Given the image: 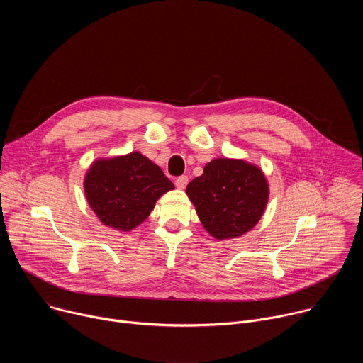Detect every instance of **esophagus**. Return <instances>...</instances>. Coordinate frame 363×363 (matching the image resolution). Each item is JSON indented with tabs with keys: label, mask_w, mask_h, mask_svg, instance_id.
<instances>
[{
	"label": "esophagus",
	"mask_w": 363,
	"mask_h": 363,
	"mask_svg": "<svg viewBox=\"0 0 363 363\" xmlns=\"http://www.w3.org/2000/svg\"><path fill=\"white\" fill-rule=\"evenodd\" d=\"M186 184H188V177H186V175L178 177V178L175 179V185H177V188H179V189H184V188L186 186Z\"/></svg>",
	"instance_id": "esophagus-1"
}]
</instances>
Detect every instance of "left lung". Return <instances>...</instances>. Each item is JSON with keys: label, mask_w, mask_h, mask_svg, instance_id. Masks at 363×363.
<instances>
[{"label": "left lung", "mask_w": 363, "mask_h": 363, "mask_svg": "<svg viewBox=\"0 0 363 363\" xmlns=\"http://www.w3.org/2000/svg\"><path fill=\"white\" fill-rule=\"evenodd\" d=\"M196 214L213 237H240L260 221L269 201V184L258 167L218 158L186 186Z\"/></svg>", "instance_id": "obj_1"}]
</instances>
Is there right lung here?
Listing matches in <instances>:
<instances>
[{"instance_id": "obj_1", "label": "right lung", "mask_w": 363, "mask_h": 363, "mask_svg": "<svg viewBox=\"0 0 363 363\" xmlns=\"http://www.w3.org/2000/svg\"><path fill=\"white\" fill-rule=\"evenodd\" d=\"M174 188L162 169L139 152L97 160L84 178L91 210L103 224L119 231L142 224L158 198Z\"/></svg>"}]
</instances>
